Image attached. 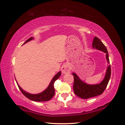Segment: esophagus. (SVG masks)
<instances>
[{"label": "esophagus", "mask_w": 125, "mask_h": 125, "mask_svg": "<svg viewBox=\"0 0 125 125\" xmlns=\"http://www.w3.org/2000/svg\"><path fill=\"white\" fill-rule=\"evenodd\" d=\"M61 70H62V72L64 74L69 73H70V70L69 65L66 64H64L62 65V67H61Z\"/></svg>", "instance_id": "34e87169"}]
</instances>
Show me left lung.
<instances>
[{"label": "left lung", "instance_id": "1", "mask_svg": "<svg viewBox=\"0 0 125 125\" xmlns=\"http://www.w3.org/2000/svg\"><path fill=\"white\" fill-rule=\"evenodd\" d=\"M92 48L94 49L100 50L106 53V58L107 63L109 64V57L107 50L103 42L95 36L92 42ZM111 73V65L109 64L107 68L106 72L102 82L99 84L90 85L82 81L79 77L75 73H73V75L74 78V83L73 85V91L75 94L82 99H88L89 98L94 97L102 94L106 87L108 82L110 79Z\"/></svg>", "mask_w": 125, "mask_h": 125}]
</instances>
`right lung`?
<instances>
[{
    "mask_svg": "<svg viewBox=\"0 0 125 125\" xmlns=\"http://www.w3.org/2000/svg\"><path fill=\"white\" fill-rule=\"evenodd\" d=\"M34 38L33 37L30 38V39H28L24 43H23V44H25L26 43H27V42L29 41L32 40ZM61 75V71H59V72H58L56 75L53 77V78L52 79L51 82H50L49 86H48L46 90H44L43 91H42V92L38 94H30V93L26 92L21 88V87L19 85V84H18L16 79L15 81H16V82H17L18 86L21 91V92L22 93V94L24 95L26 97L28 98L29 99L33 101H35V102H46V101H48L51 99L53 97V96L54 95L55 89L54 86V84L55 83V82L60 77Z\"/></svg>",
    "mask_w": 125,
    "mask_h": 125,
    "instance_id": "obj_1",
    "label": "right lung"
}]
</instances>
